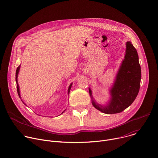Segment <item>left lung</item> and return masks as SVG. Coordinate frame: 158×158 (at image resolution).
I'll return each instance as SVG.
<instances>
[{
    "instance_id": "8db88e82",
    "label": "left lung",
    "mask_w": 158,
    "mask_h": 158,
    "mask_svg": "<svg viewBox=\"0 0 158 158\" xmlns=\"http://www.w3.org/2000/svg\"><path fill=\"white\" fill-rule=\"evenodd\" d=\"M116 78L115 82L110 90L111 98L107 106H102L95 102L92 96L91 90L89 88L93 106L105 114L119 113L128 107L138 94L141 70L137 51L131 42H126L124 59Z\"/></svg>"
}]
</instances>
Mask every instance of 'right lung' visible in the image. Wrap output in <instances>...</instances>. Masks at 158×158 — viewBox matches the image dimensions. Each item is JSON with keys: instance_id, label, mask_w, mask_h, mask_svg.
Listing matches in <instances>:
<instances>
[{"instance_id": "1", "label": "right lung", "mask_w": 158, "mask_h": 158, "mask_svg": "<svg viewBox=\"0 0 158 158\" xmlns=\"http://www.w3.org/2000/svg\"><path fill=\"white\" fill-rule=\"evenodd\" d=\"M19 69H20V65L17 67V70H16V73H15V81H16V83H17V93H18V95H19V98H20V91H19V84H18V83H17V76H18V74H19ZM72 84H71V85H70L69 87V89H68V94H69V92H70V90H71ZM25 105H26V104H25Z\"/></svg>"}]
</instances>
